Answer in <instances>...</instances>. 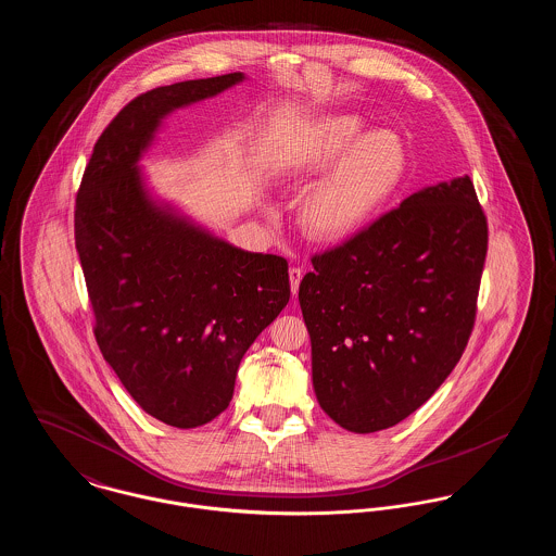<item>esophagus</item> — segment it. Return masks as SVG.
<instances>
[{
  "instance_id": "1",
  "label": "esophagus",
  "mask_w": 556,
  "mask_h": 556,
  "mask_svg": "<svg viewBox=\"0 0 556 556\" xmlns=\"http://www.w3.org/2000/svg\"><path fill=\"white\" fill-rule=\"evenodd\" d=\"M302 277H304V270H302V268H300V266H291V268H290L291 293H298V288H300V281H302Z\"/></svg>"
}]
</instances>
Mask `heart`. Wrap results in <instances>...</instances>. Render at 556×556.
<instances>
[{"label": "heart", "mask_w": 556, "mask_h": 556, "mask_svg": "<svg viewBox=\"0 0 556 556\" xmlns=\"http://www.w3.org/2000/svg\"><path fill=\"white\" fill-rule=\"evenodd\" d=\"M363 121L352 114L327 116L291 150L286 170L293 179L317 177L300 208V227L318 243H340L363 231L390 202L406 170L396 132L361 137Z\"/></svg>", "instance_id": "heart-1"}]
</instances>
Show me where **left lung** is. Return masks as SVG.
I'll list each match as a JSON object with an SVG mask.
<instances>
[{"label":"left lung","instance_id":"8db88e82","mask_svg":"<svg viewBox=\"0 0 556 556\" xmlns=\"http://www.w3.org/2000/svg\"><path fill=\"white\" fill-rule=\"evenodd\" d=\"M488 218L465 175L425 187L300 283L320 408L348 431L394 427L460 361L476 325Z\"/></svg>","mask_w":556,"mask_h":556}]
</instances>
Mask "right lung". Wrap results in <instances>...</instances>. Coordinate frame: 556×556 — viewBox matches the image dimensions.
<instances>
[{"label":"right lung","mask_w":556,"mask_h":556,"mask_svg":"<svg viewBox=\"0 0 556 556\" xmlns=\"http://www.w3.org/2000/svg\"><path fill=\"white\" fill-rule=\"evenodd\" d=\"M241 79L229 73L137 96L96 141L75 204L96 342L132 400L179 429L229 406L245 350L290 302L288 261L238 250L159 208L137 160L162 116Z\"/></svg>","instance_id":"add662e5"}]
</instances>
